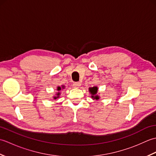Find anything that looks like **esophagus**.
I'll list each match as a JSON object with an SVG mask.
<instances>
[{
	"instance_id": "esophagus-1",
	"label": "esophagus",
	"mask_w": 156,
	"mask_h": 156,
	"mask_svg": "<svg viewBox=\"0 0 156 156\" xmlns=\"http://www.w3.org/2000/svg\"><path fill=\"white\" fill-rule=\"evenodd\" d=\"M80 85H81V84L80 83V82H74V83L73 84V87H74V88H78L79 87H80Z\"/></svg>"
}]
</instances>
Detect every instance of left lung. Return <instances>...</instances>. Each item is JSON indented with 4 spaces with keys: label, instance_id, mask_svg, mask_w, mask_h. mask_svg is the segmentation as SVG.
<instances>
[{
    "label": "left lung",
    "instance_id": "left-lung-1",
    "mask_svg": "<svg viewBox=\"0 0 156 156\" xmlns=\"http://www.w3.org/2000/svg\"><path fill=\"white\" fill-rule=\"evenodd\" d=\"M89 92H90L92 94V98L93 99H96V100H98L100 97L99 96L97 95V92H98V88L97 87H94L92 88H89Z\"/></svg>",
    "mask_w": 156,
    "mask_h": 156
}]
</instances>
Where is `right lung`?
Segmentation results:
<instances>
[{
    "label": "right lung",
    "instance_id": "right-lung-1",
    "mask_svg": "<svg viewBox=\"0 0 156 156\" xmlns=\"http://www.w3.org/2000/svg\"><path fill=\"white\" fill-rule=\"evenodd\" d=\"M62 88H64V86H62ZM62 88H61V87H58L57 88V90H58V91H60V90H61V89H62ZM59 95H60V92H57V93H56L55 97H54V99H56V98H59Z\"/></svg>",
    "mask_w": 156,
    "mask_h": 156
}]
</instances>
